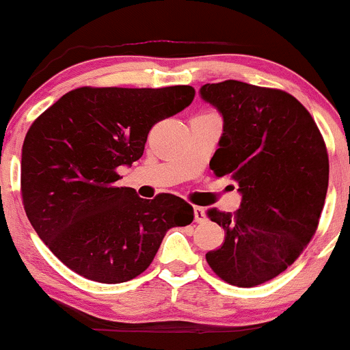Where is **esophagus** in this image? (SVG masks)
I'll list each match as a JSON object with an SVG mask.
<instances>
[{"mask_svg":"<svg viewBox=\"0 0 350 350\" xmlns=\"http://www.w3.org/2000/svg\"><path fill=\"white\" fill-rule=\"evenodd\" d=\"M194 221L198 222V224H202V222H206V213L202 207L196 206L194 207Z\"/></svg>","mask_w":350,"mask_h":350,"instance_id":"34e87169","label":"esophagus"}]
</instances>
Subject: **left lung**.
I'll return each mask as SVG.
<instances>
[{
  "label": "left lung",
  "mask_w": 350,
  "mask_h": 350,
  "mask_svg": "<svg viewBox=\"0 0 350 350\" xmlns=\"http://www.w3.org/2000/svg\"><path fill=\"white\" fill-rule=\"evenodd\" d=\"M202 99L224 119L209 167L243 194L234 214L207 211L224 244L206 260L237 287L278 278L317 231L329 184V156L316 121L293 94L228 79L204 84Z\"/></svg>",
  "instance_id": "8db88e82"
}]
</instances>
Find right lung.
Masks as SVG:
<instances>
[{
  "label": "right lung",
  "mask_w": 350,
  "mask_h": 350,
  "mask_svg": "<svg viewBox=\"0 0 350 350\" xmlns=\"http://www.w3.org/2000/svg\"><path fill=\"white\" fill-rule=\"evenodd\" d=\"M194 94L193 86H83L34 119L23 143V206L64 266L90 281H131L169 229L193 222V206L178 196L148 201L119 186L118 167L139 159L152 126Z\"/></svg>",
  "instance_id": "add662e5"
}]
</instances>
